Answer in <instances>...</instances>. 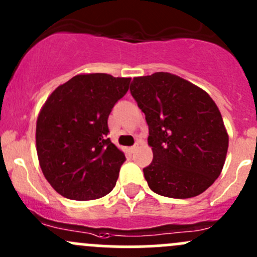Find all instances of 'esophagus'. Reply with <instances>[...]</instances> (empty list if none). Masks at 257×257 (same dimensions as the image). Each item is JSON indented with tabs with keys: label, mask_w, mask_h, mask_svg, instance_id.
<instances>
[{
	"label": "esophagus",
	"mask_w": 257,
	"mask_h": 257,
	"mask_svg": "<svg viewBox=\"0 0 257 257\" xmlns=\"http://www.w3.org/2000/svg\"><path fill=\"white\" fill-rule=\"evenodd\" d=\"M137 147H139V145H135V146L130 147V148H128V151H130V152H131V153H134L135 151H136V148H137Z\"/></svg>",
	"instance_id": "obj_1"
}]
</instances>
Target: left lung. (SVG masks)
Instances as JSON below:
<instances>
[{
    "label": "left lung",
    "mask_w": 257,
    "mask_h": 257,
    "mask_svg": "<svg viewBox=\"0 0 257 257\" xmlns=\"http://www.w3.org/2000/svg\"><path fill=\"white\" fill-rule=\"evenodd\" d=\"M130 91L150 132L148 187L177 199L202 194L220 176L229 147L215 102L199 86L165 71L134 78Z\"/></svg>",
    "instance_id": "obj_1"
}]
</instances>
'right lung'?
Here are the masks:
<instances>
[{"mask_svg":"<svg viewBox=\"0 0 257 257\" xmlns=\"http://www.w3.org/2000/svg\"><path fill=\"white\" fill-rule=\"evenodd\" d=\"M131 78L79 74L58 86L36 127L39 166L55 192L73 200L99 199L117 181L125 155L107 139V118Z\"/></svg>","mask_w":257,"mask_h":257,"instance_id":"right-lung-1","label":"right lung"}]
</instances>
